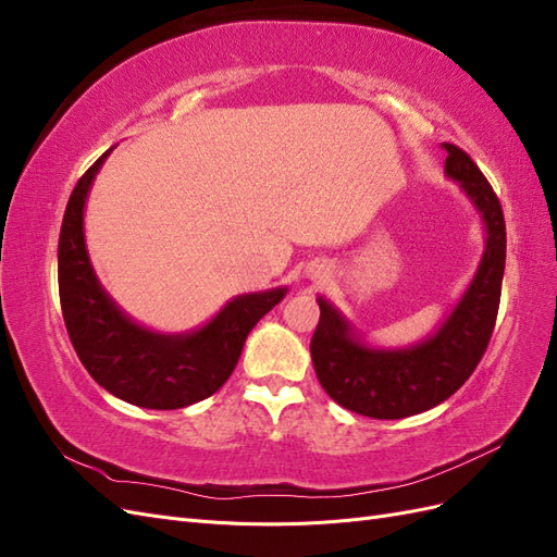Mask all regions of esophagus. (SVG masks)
Wrapping results in <instances>:
<instances>
[{"label": "esophagus", "instance_id": "1", "mask_svg": "<svg viewBox=\"0 0 557 557\" xmlns=\"http://www.w3.org/2000/svg\"><path fill=\"white\" fill-rule=\"evenodd\" d=\"M309 272H311L309 276H311L313 281H320V278H325V276H327V272H325V269L320 267V264H313V267L309 269Z\"/></svg>", "mask_w": 557, "mask_h": 557}]
</instances>
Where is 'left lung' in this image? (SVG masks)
<instances>
[{"mask_svg": "<svg viewBox=\"0 0 557 557\" xmlns=\"http://www.w3.org/2000/svg\"><path fill=\"white\" fill-rule=\"evenodd\" d=\"M450 181L479 211L485 250L458 305L428 339L407 348H379L362 342L348 318L318 297L320 320L311 360L325 393L344 409L379 420L423 413L448 399L471 376L491 342L499 309L507 225L497 195L462 148L444 144Z\"/></svg>", "mask_w": 557, "mask_h": 557, "instance_id": "8db88e82", "label": "left lung"}]
</instances>
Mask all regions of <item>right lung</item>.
<instances>
[{"mask_svg": "<svg viewBox=\"0 0 557 557\" xmlns=\"http://www.w3.org/2000/svg\"><path fill=\"white\" fill-rule=\"evenodd\" d=\"M111 150L78 178L66 201L58 244L64 325L78 360L104 391L134 407L181 409L221 391L239 362L248 332L288 288L237 295L193 332L164 334L132 320L99 283L83 232L88 193Z\"/></svg>", "mask_w": 557, "mask_h": 557, "instance_id": "obj_1", "label": "right lung"}]
</instances>
